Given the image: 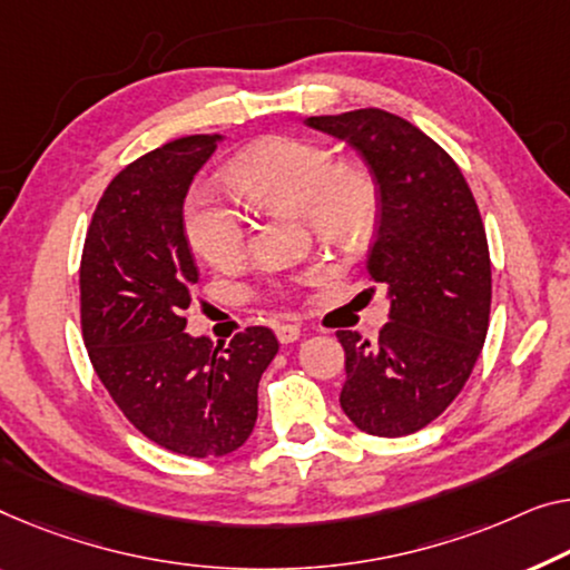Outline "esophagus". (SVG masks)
I'll return each instance as SVG.
<instances>
[{"instance_id": "34e87169", "label": "esophagus", "mask_w": 570, "mask_h": 570, "mask_svg": "<svg viewBox=\"0 0 570 570\" xmlns=\"http://www.w3.org/2000/svg\"><path fill=\"white\" fill-rule=\"evenodd\" d=\"M276 337H278V343H284V345L296 343V340L302 337V330L296 325H276Z\"/></svg>"}]
</instances>
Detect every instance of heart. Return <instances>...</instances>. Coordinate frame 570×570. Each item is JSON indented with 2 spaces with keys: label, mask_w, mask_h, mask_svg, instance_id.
Masks as SVG:
<instances>
[{
  "label": "heart",
  "mask_w": 570,
  "mask_h": 570,
  "mask_svg": "<svg viewBox=\"0 0 570 570\" xmlns=\"http://www.w3.org/2000/svg\"><path fill=\"white\" fill-rule=\"evenodd\" d=\"M225 181L248 207L302 215L322 243L343 250L366 245L379 225V184L368 168L340 164L333 148L307 138L276 135L230 160ZM184 237L212 268H230L245 253V223L207 191H191L181 209ZM322 266H307L302 282H320Z\"/></svg>",
  "instance_id": "b5f03b06"
}]
</instances>
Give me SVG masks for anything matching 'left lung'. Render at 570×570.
I'll list each match as a JSON object with an SVG mask.
<instances>
[{"mask_svg": "<svg viewBox=\"0 0 570 570\" xmlns=\"http://www.w3.org/2000/svg\"><path fill=\"white\" fill-rule=\"evenodd\" d=\"M307 125L358 150L381 197L366 268L392 309L376 343L337 333L340 406L368 435H412L461 394L487 340L491 261L479 207L455 160L402 117L368 107Z\"/></svg>", "mask_w": 570, "mask_h": 570, "instance_id": "obj_1", "label": "left lung"}]
</instances>
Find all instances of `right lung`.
<instances>
[{"instance_id":"right-lung-1","label":"right lung","mask_w":570,"mask_h":570,"mask_svg":"<svg viewBox=\"0 0 570 570\" xmlns=\"http://www.w3.org/2000/svg\"><path fill=\"white\" fill-rule=\"evenodd\" d=\"M223 135H189L132 160L112 178L81 253V333L115 404L153 443L219 458L250 438L258 381L278 353L268 327L230 345L184 333L199 282L184 237L186 191Z\"/></svg>"}]
</instances>
